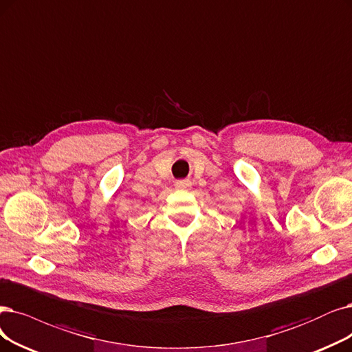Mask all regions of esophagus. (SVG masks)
<instances>
[{
  "label": "esophagus",
  "instance_id": "obj_1",
  "mask_svg": "<svg viewBox=\"0 0 352 352\" xmlns=\"http://www.w3.org/2000/svg\"><path fill=\"white\" fill-rule=\"evenodd\" d=\"M176 188L182 189V190H188L190 188V184H188V182H185V180H180L176 184Z\"/></svg>",
  "mask_w": 352,
  "mask_h": 352
}]
</instances>
